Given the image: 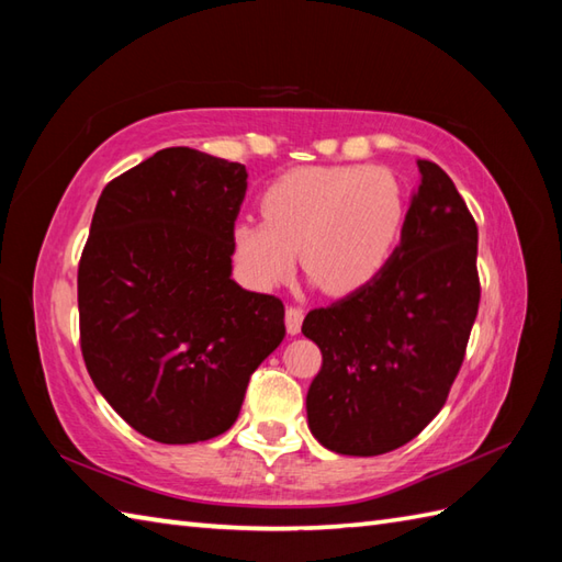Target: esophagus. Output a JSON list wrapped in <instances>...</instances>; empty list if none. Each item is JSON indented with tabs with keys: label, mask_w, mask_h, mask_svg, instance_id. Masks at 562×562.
Here are the masks:
<instances>
[{
	"label": "esophagus",
	"mask_w": 562,
	"mask_h": 562,
	"mask_svg": "<svg viewBox=\"0 0 562 562\" xmlns=\"http://www.w3.org/2000/svg\"><path fill=\"white\" fill-rule=\"evenodd\" d=\"M302 321H304V308L288 306V314H284V326H288L290 336H296V333L302 330Z\"/></svg>",
	"instance_id": "obj_1"
}]
</instances>
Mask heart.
Instances as JSON below:
<instances>
[{"label": "heart", "instance_id": "b5f03b06", "mask_svg": "<svg viewBox=\"0 0 562 562\" xmlns=\"http://www.w3.org/2000/svg\"><path fill=\"white\" fill-rule=\"evenodd\" d=\"M262 220L232 226V256L256 290L288 282L300 250L304 270L328 294L372 284L393 256L405 222L398 178L374 166H302L270 183Z\"/></svg>", "mask_w": 562, "mask_h": 562}]
</instances>
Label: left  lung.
<instances>
[{"label": "left lung", "instance_id": "obj_1", "mask_svg": "<svg viewBox=\"0 0 562 562\" xmlns=\"http://www.w3.org/2000/svg\"><path fill=\"white\" fill-rule=\"evenodd\" d=\"M417 171L384 272L302 324L324 355L306 393L308 429L348 457H376L423 432L449 396L479 314V226L437 164L417 159Z\"/></svg>", "mask_w": 562, "mask_h": 562}]
</instances>
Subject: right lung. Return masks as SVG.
<instances>
[{"label": "right lung", "mask_w": 562, "mask_h": 562, "mask_svg": "<svg viewBox=\"0 0 562 562\" xmlns=\"http://www.w3.org/2000/svg\"><path fill=\"white\" fill-rule=\"evenodd\" d=\"M244 164L169 147L103 188L79 262L81 355L123 420L195 445L238 417L284 306L232 280Z\"/></svg>", "instance_id": "add662e5"}]
</instances>
